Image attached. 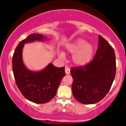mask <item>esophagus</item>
I'll use <instances>...</instances> for the list:
<instances>
[{
	"label": "esophagus",
	"mask_w": 126,
	"mask_h": 126,
	"mask_svg": "<svg viewBox=\"0 0 126 126\" xmlns=\"http://www.w3.org/2000/svg\"><path fill=\"white\" fill-rule=\"evenodd\" d=\"M65 72H66V75H69V74H70V69H69V67H66V66L65 67Z\"/></svg>",
	"instance_id": "obj_1"
}]
</instances>
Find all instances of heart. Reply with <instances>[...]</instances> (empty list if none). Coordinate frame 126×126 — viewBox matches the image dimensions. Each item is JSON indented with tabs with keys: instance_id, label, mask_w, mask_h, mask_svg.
Segmentation results:
<instances>
[{
	"instance_id": "b5f03b06",
	"label": "heart",
	"mask_w": 126,
	"mask_h": 126,
	"mask_svg": "<svg viewBox=\"0 0 126 126\" xmlns=\"http://www.w3.org/2000/svg\"><path fill=\"white\" fill-rule=\"evenodd\" d=\"M66 51L70 54H73L72 60L73 64L81 66L88 64L92 58L94 53V47L91 43H86L85 40L79 38L66 46ZM61 59H64L65 54L60 52L59 55Z\"/></svg>"
}]
</instances>
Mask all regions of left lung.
<instances>
[{
    "label": "left lung",
    "mask_w": 126,
    "mask_h": 126,
    "mask_svg": "<svg viewBox=\"0 0 126 126\" xmlns=\"http://www.w3.org/2000/svg\"><path fill=\"white\" fill-rule=\"evenodd\" d=\"M93 60L85 66L70 70L73 82L72 89L75 99L83 104L100 101L107 94L114 81L116 62L113 48L101 35Z\"/></svg>",
    "instance_id": "obj_1"
}]
</instances>
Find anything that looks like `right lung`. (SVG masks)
I'll list each match as a JSON object with an SVG mask.
<instances>
[{
    "mask_svg": "<svg viewBox=\"0 0 126 126\" xmlns=\"http://www.w3.org/2000/svg\"><path fill=\"white\" fill-rule=\"evenodd\" d=\"M47 37L32 34L19 42L12 57V70L16 83L22 94L36 104L47 103L54 97L62 79L65 76L64 67H57L52 63L40 71H32L24 64L22 50L25 44L43 41Z\"/></svg>",
    "mask_w": 126,
    "mask_h": 126,
    "instance_id": "add662e5",
    "label": "right lung"
}]
</instances>
